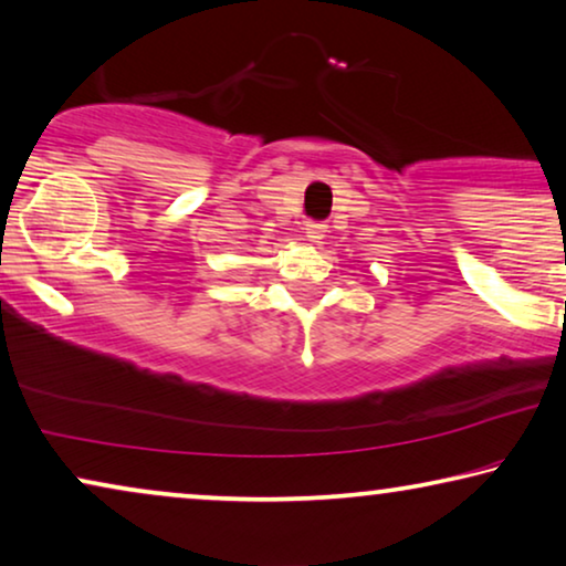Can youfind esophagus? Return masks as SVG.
<instances>
[{"label": "esophagus", "mask_w": 566, "mask_h": 566, "mask_svg": "<svg viewBox=\"0 0 566 566\" xmlns=\"http://www.w3.org/2000/svg\"><path fill=\"white\" fill-rule=\"evenodd\" d=\"M305 235H307V241L321 243L325 238V226H323V222H317V220H307L305 222Z\"/></svg>", "instance_id": "esophagus-1"}]
</instances>
